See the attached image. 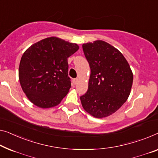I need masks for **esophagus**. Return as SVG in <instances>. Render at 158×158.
Masks as SVG:
<instances>
[{
	"label": "esophagus",
	"instance_id": "esophagus-1",
	"mask_svg": "<svg viewBox=\"0 0 158 158\" xmlns=\"http://www.w3.org/2000/svg\"><path fill=\"white\" fill-rule=\"evenodd\" d=\"M73 81V83H74V84H77V83H78V81H79V79H74L72 80Z\"/></svg>",
	"mask_w": 158,
	"mask_h": 158
}]
</instances>
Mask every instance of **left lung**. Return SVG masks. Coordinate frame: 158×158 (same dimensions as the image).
I'll return each mask as SVG.
<instances>
[{"label":"left lung","mask_w":158,"mask_h":158,"mask_svg":"<svg viewBox=\"0 0 158 158\" xmlns=\"http://www.w3.org/2000/svg\"><path fill=\"white\" fill-rule=\"evenodd\" d=\"M82 48L91 69L88 90L80 97L82 106L94 117H107L128 99L133 72L121 52L107 42H88Z\"/></svg>","instance_id":"1"}]
</instances>
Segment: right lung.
I'll return each instance as SVG.
<instances>
[{
  "label": "right lung",
  "mask_w": 158,
  "mask_h": 158,
  "mask_svg": "<svg viewBox=\"0 0 158 158\" xmlns=\"http://www.w3.org/2000/svg\"><path fill=\"white\" fill-rule=\"evenodd\" d=\"M79 48L77 44L50 37L33 44L23 53L19 80L33 104L42 109L60 104L71 88L67 59Z\"/></svg>",
  "instance_id": "obj_1"
}]
</instances>
